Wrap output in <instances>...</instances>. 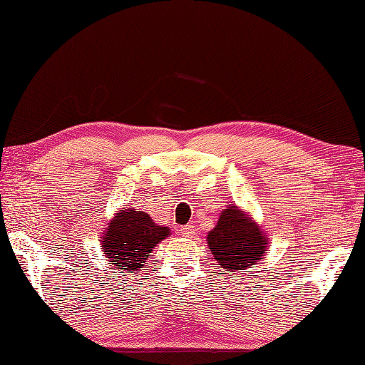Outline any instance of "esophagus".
Listing matches in <instances>:
<instances>
[{
    "label": "esophagus",
    "mask_w": 365,
    "mask_h": 365,
    "mask_svg": "<svg viewBox=\"0 0 365 365\" xmlns=\"http://www.w3.org/2000/svg\"><path fill=\"white\" fill-rule=\"evenodd\" d=\"M195 231H196V230H195L193 225H185V227L178 228V233H180L182 236H193Z\"/></svg>",
    "instance_id": "esophagus-1"
}]
</instances>
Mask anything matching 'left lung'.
Segmentation results:
<instances>
[{
	"mask_svg": "<svg viewBox=\"0 0 365 365\" xmlns=\"http://www.w3.org/2000/svg\"><path fill=\"white\" fill-rule=\"evenodd\" d=\"M212 255L227 273L250 268L264 254L268 240L246 214L231 205L222 212L217 227L207 235Z\"/></svg>",
	"mask_w": 365,
	"mask_h": 365,
	"instance_id": "left-lung-1",
	"label": "left lung"
}]
</instances>
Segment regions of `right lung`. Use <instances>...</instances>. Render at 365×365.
<instances>
[{"label":"right lung","instance_id":"right-lung-1","mask_svg":"<svg viewBox=\"0 0 365 365\" xmlns=\"http://www.w3.org/2000/svg\"><path fill=\"white\" fill-rule=\"evenodd\" d=\"M169 236V228L156 225L147 212L121 210L102 237V249L119 269L143 267L151 250Z\"/></svg>","mask_w":365,"mask_h":365}]
</instances>
